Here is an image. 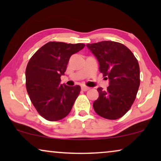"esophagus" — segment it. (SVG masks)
Here are the masks:
<instances>
[{
  "instance_id": "obj_1",
  "label": "esophagus",
  "mask_w": 161,
  "mask_h": 161,
  "mask_svg": "<svg viewBox=\"0 0 161 161\" xmlns=\"http://www.w3.org/2000/svg\"><path fill=\"white\" fill-rule=\"evenodd\" d=\"M89 89V87L85 86H81V90H82V91H83V92L88 91Z\"/></svg>"
}]
</instances>
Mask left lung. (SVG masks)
Returning a JSON list of instances; mask_svg holds the SVG:
<instances>
[{
	"instance_id": "left-lung-1",
	"label": "left lung",
	"mask_w": 161,
	"mask_h": 161,
	"mask_svg": "<svg viewBox=\"0 0 161 161\" xmlns=\"http://www.w3.org/2000/svg\"><path fill=\"white\" fill-rule=\"evenodd\" d=\"M97 59L100 72L109 80L106 90L98 88L99 97L93 103L99 116L117 119L125 115L135 100L140 85L138 62L130 50L122 44L103 41L87 44Z\"/></svg>"
}]
</instances>
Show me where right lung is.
<instances>
[{"instance_id": "1", "label": "right lung", "mask_w": 161, "mask_h": 161, "mask_svg": "<svg viewBox=\"0 0 161 161\" xmlns=\"http://www.w3.org/2000/svg\"><path fill=\"white\" fill-rule=\"evenodd\" d=\"M84 44L50 42L39 48L28 61L25 70L26 89L38 113L48 121H58L71 111L80 86L61 84L72 55Z\"/></svg>"}]
</instances>
